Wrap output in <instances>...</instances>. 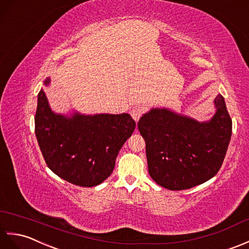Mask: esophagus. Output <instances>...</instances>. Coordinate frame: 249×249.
I'll list each match as a JSON object with an SVG mask.
<instances>
[{"label":"esophagus","instance_id":"esophagus-1","mask_svg":"<svg viewBox=\"0 0 249 249\" xmlns=\"http://www.w3.org/2000/svg\"><path fill=\"white\" fill-rule=\"evenodd\" d=\"M130 114L132 116V118H133L135 121H139L140 118L142 117V108L135 107L133 109H131Z\"/></svg>","mask_w":249,"mask_h":249}]
</instances>
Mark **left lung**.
<instances>
[{"mask_svg": "<svg viewBox=\"0 0 249 249\" xmlns=\"http://www.w3.org/2000/svg\"><path fill=\"white\" fill-rule=\"evenodd\" d=\"M216 112L198 121L169 108H151L139 120L146 142L149 175L165 189L181 191L210 180L218 173L232 133L225 99L214 100Z\"/></svg>", "mask_w": 249, "mask_h": 249, "instance_id": "8db88e82", "label": "left lung"}]
</instances>
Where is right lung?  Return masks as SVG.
<instances>
[{
    "instance_id": "right-lung-1",
    "label": "right lung",
    "mask_w": 249,
    "mask_h": 249,
    "mask_svg": "<svg viewBox=\"0 0 249 249\" xmlns=\"http://www.w3.org/2000/svg\"><path fill=\"white\" fill-rule=\"evenodd\" d=\"M43 84H50L47 78ZM129 114H57L45 90L38 93L35 134L43 159L55 175L70 183L91 187L110 176L121 147L133 133Z\"/></svg>"
}]
</instances>
